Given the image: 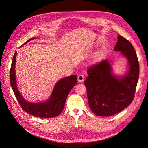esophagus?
<instances>
[{"label": "esophagus", "instance_id": "obj_1", "mask_svg": "<svg viewBox=\"0 0 148 148\" xmlns=\"http://www.w3.org/2000/svg\"><path fill=\"white\" fill-rule=\"evenodd\" d=\"M84 75L83 74H80L78 77V81L79 82H82L84 81Z\"/></svg>", "mask_w": 148, "mask_h": 148}]
</instances>
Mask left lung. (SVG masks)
Here are the masks:
<instances>
[{
  "mask_svg": "<svg viewBox=\"0 0 148 148\" xmlns=\"http://www.w3.org/2000/svg\"><path fill=\"white\" fill-rule=\"evenodd\" d=\"M116 51L127 58L128 70L124 75L114 74L111 62L107 59L90 67L84 81L89 107L99 116L115 115L128 107L134 98L139 78V63L131 43L117 36Z\"/></svg>",
  "mask_w": 148,
  "mask_h": 148,
  "instance_id": "left-lung-1",
  "label": "left lung"
}]
</instances>
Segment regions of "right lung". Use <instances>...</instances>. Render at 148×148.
<instances>
[{
  "instance_id": "right-lung-1",
  "label": "right lung",
  "mask_w": 148,
  "mask_h": 148,
  "mask_svg": "<svg viewBox=\"0 0 148 148\" xmlns=\"http://www.w3.org/2000/svg\"><path fill=\"white\" fill-rule=\"evenodd\" d=\"M35 38L37 37L30 38L20 47ZM16 55V51L12 58L10 77L13 91L22 109L31 115L41 118H50L58 116L64 110L69 93L77 82V76L73 75L60 79L54 86L49 98L46 101L40 103L27 101L22 97L17 86L15 70Z\"/></svg>"
}]
</instances>
